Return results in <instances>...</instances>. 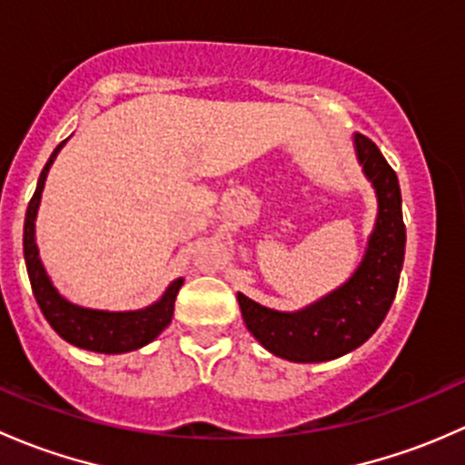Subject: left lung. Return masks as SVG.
<instances>
[{
	"instance_id": "8db88e82",
	"label": "left lung",
	"mask_w": 465,
	"mask_h": 465,
	"mask_svg": "<svg viewBox=\"0 0 465 465\" xmlns=\"http://www.w3.org/2000/svg\"><path fill=\"white\" fill-rule=\"evenodd\" d=\"M364 173L378 195V220L358 272L302 312H276L238 292L242 320L270 353L292 362H326L362 346L387 317L405 259L401 186L378 145L355 134Z\"/></svg>"
}]
</instances>
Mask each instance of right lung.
I'll use <instances>...</instances> for the list:
<instances>
[{"instance_id": "1", "label": "right lung", "mask_w": 465, "mask_h": 465, "mask_svg": "<svg viewBox=\"0 0 465 465\" xmlns=\"http://www.w3.org/2000/svg\"><path fill=\"white\" fill-rule=\"evenodd\" d=\"M63 143L51 153L49 162L42 168L37 189L33 193L25 218V261L26 270H29L35 302L40 306L42 315L51 323V328L63 340L78 346V349L96 351V353H128V351L142 349V346L153 341L171 323L173 311H175V297L180 292L184 279L173 281L157 303L134 312L89 311V308L74 306L67 299L60 297L58 290L51 285L45 267H42L40 256H37L35 213L42 198V189H45L46 173H49V166L54 163L55 154L63 148Z\"/></svg>"}]
</instances>
